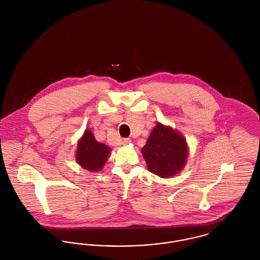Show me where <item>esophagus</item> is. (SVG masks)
<instances>
[{
  "mask_svg": "<svg viewBox=\"0 0 260 260\" xmlns=\"http://www.w3.org/2000/svg\"><path fill=\"white\" fill-rule=\"evenodd\" d=\"M131 142H132V140L129 138H124V140H123V144L124 145H128V144H131Z\"/></svg>",
  "mask_w": 260,
  "mask_h": 260,
  "instance_id": "1",
  "label": "esophagus"
}]
</instances>
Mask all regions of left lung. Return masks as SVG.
Here are the masks:
<instances>
[{"label":"left lung","instance_id":"1","mask_svg":"<svg viewBox=\"0 0 260 260\" xmlns=\"http://www.w3.org/2000/svg\"><path fill=\"white\" fill-rule=\"evenodd\" d=\"M147 169L161 178H170L185 167L189 148L185 137L170 125L158 123L141 149Z\"/></svg>","mask_w":260,"mask_h":260}]
</instances>
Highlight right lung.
<instances>
[{
	"instance_id": "1",
	"label": "right lung",
	"mask_w": 260,
	"mask_h": 260,
	"mask_svg": "<svg viewBox=\"0 0 260 260\" xmlns=\"http://www.w3.org/2000/svg\"><path fill=\"white\" fill-rule=\"evenodd\" d=\"M112 149L98 142L93 134L86 129L79 139L76 151V161L85 170L89 172H99L108 160Z\"/></svg>"
}]
</instances>
